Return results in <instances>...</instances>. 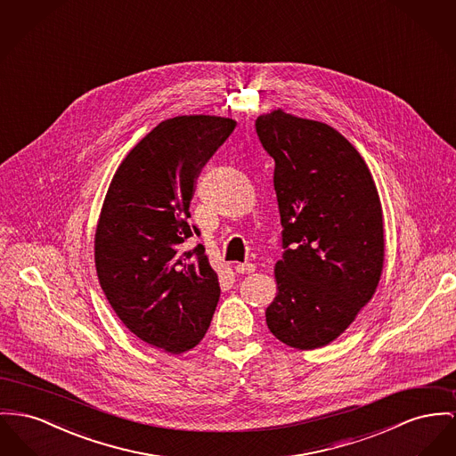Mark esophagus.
<instances>
[{
  "label": "esophagus",
  "instance_id": "obj_1",
  "mask_svg": "<svg viewBox=\"0 0 456 456\" xmlns=\"http://www.w3.org/2000/svg\"><path fill=\"white\" fill-rule=\"evenodd\" d=\"M235 270H237V273L250 274L256 272V266H254L252 263H239V265L235 266Z\"/></svg>",
  "mask_w": 456,
  "mask_h": 456
}]
</instances>
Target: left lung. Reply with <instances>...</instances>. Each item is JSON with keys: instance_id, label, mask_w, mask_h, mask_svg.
Returning a JSON list of instances; mask_svg holds the SVG:
<instances>
[{"instance_id": "left-lung-1", "label": "left lung", "mask_w": 456, "mask_h": 456, "mask_svg": "<svg viewBox=\"0 0 456 456\" xmlns=\"http://www.w3.org/2000/svg\"><path fill=\"white\" fill-rule=\"evenodd\" d=\"M256 131L274 159L285 247L266 323L283 344L313 351L344 334L379 287L380 197L363 157L332 126L274 109Z\"/></svg>"}]
</instances>
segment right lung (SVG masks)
<instances>
[{
  "label": "right lung",
  "mask_w": 456,
  "mask_h": 456,
  "mask_svg": "<svg viewBox=\"0 0 456 456\" xmlns=\"http://www.w3.org/2000/svg\"><path fill=\"white\" fill-rule=\"evenodd\" d=\"M237 121L178 116L159 122L124 157L94 230L102 290L126 329L167 354L193 349L219 301L217 274L188 224L195 180ZM196 257L193 258L192 256Z\"/></svg>",
  "instance_id": "1"
}]
</instances>
